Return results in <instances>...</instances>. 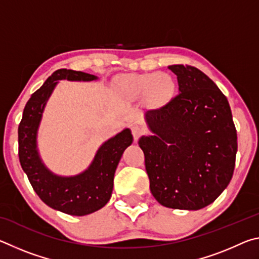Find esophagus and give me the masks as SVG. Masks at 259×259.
I'll list each match as a JSON object with an SVG mask.
<instances>
[{"mask_svg":"<svg viewBox=\"0 0 259 259\" xmlns=\"http://www.w3.org/2000/svg\"><path fill=\"white\" fill-rule=\"evenodd\" d=\"M144 133H145V130H144V128H142V126L138 124H134L133 126H131V134H133L136 142L139 139L140 136L144 135Z\"/></svg>","mask_w":259,"mask_h":259,"instance_id":"obj_1","label":"esophagus"}]
</instances>
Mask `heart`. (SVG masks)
<instances>
[{
	"label": "heart",
	"mask_w": 259,
	"mask_h": 259,
	"mask_svg": "<svg viewBox=\"0 0 259 259\" xmlns=\"http://www.w3.org/2000/svg\"><path fill=\"white\" fill-rule=\"evenodd\" d=\"M124 90L134 97L150 93L154 97L162 99L172 93L174 82L168 75H160L159 73L140 74L125 81Z\"/></svg>",
	"instance_id": "1"
}]
</instances>
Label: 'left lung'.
<instances>
[{
    "mask_svg": "<svg viewBox=\"0 0 259 259\" xmlns=\"http://www.w3.org/2000/svg\"><path fill=\"white\" fill-rule=\"evenodd\" d=\"M179 94L146 112L153 136H143L151 192L162 205L199 210L233 176L238 136L229 102L214 82L190 65H171Z\"/></svg>",
    "mask_w": 259,
    "mask_h": 259,
    "instance_id": "1",
    "label": "left lung"
}]
</instances>
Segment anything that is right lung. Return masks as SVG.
<instances>
[{
	"label": "right lung",
	"instance_id": "right-lung-1",
	"mask_svg": "<svg viewBox=\"0 0 259 259\" xmlns=\"http://www.w3.org/2000/svg\"><path fill=\"white\" fill-rule=\"evenodd\" d=\"M93 81L91 74L61 68L51 74L35 91L24 108L18 126V155L35 193L49 207L72 216H84L103 208L111 199L114 174L124 150L133 143V135L124 129L104 143L93 163L74 177H59L48 170L36 150V134L43 109L58 80Z\"/></svg>",
	"mask_w": 259,
	"mask_h": 259
}]
</instances>
